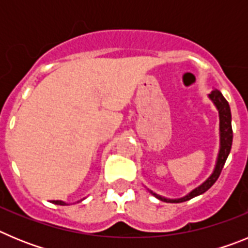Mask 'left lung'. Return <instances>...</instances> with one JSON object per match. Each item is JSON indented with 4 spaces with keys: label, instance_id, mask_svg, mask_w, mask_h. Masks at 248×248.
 Returning a JSON list of instances; mask_svg holds the SVG:
<instances>
[{
    "label": "left lung",
    "instance_id": "1",
    "mask_svg": "<svg viewBox=\"0 0 248 248\" xmlns=\"http://www.w3.org/2000/svg\"><path fill=\"white\" fill-rule=\"evenodd\" d=\"M209 98L214 105L216 107L218 111V119H220V149H218V154H217V159H216V164H215L214 171L211 172L207 179L203 181L201 185H199L198 187H195L194 190L189 192L187 195L183 196L180 199H168L164 198L161 195H157L155 192H153L151 190H149L151 195H154L155 198L159 199V200L164 201V202H172V203H177V202H184V201H187L190 199L195 198V196H199V195L203 194L207 190L216 183V180L218 179L221 174V170H222L223 165L226 163V159L229 156L230 151H231V146H232V126H231V109H230V105L227 103V100L223 98L222 93L217 89H214L211 93L209 94Z\"/></svg>",
    "mask_w": 248,
    "mask_h": 248
}]
</instances>
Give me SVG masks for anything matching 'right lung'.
<instances>
[{
	"label": "right lung",
	"instance_id": "1",
	"mask_svg": "<svg viewBox=\"0 0 248 248\" xmlns=\"http://www.w3.org/2000/svg\"><path fill=\"white\" fill-rule=\"evenodd\" d=\"M83 200H84V199H83ZM83 200H80V201H83ZM52 202L56 203V205H61V206L68 205L67 202H64V201H62V200H52ZM78 202H79V201H78Z\"/></svg>",
	"mask_w": 248,
	"mask_h": 248
}]
</instances>
